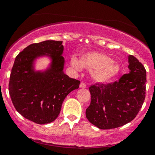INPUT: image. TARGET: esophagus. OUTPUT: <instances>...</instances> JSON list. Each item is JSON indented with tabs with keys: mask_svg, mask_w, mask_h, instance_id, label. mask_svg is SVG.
Returning a JSON list of instances; mask_svg holds the SVG:
<instances>
[{
	"mask_svg": "<svg viewBox=\"0 0 155 155\" xmlns=\"http://www.w3.org/2000/svg\"><path fill=\"white\" fill-rule=\"evenodd\" d=\"M79 86L81 88H85L86 87V84H85L84 82H81V84H80Z\"/></svg>",
	"mask_w": 155,
	"mask_h": 155,
	"instance_id": "1",
	"label": "esophagus"
}]
</instances>
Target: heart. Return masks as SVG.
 I'll return each mask as SVG.
<instances>
[{"label": "heart", "instance_id": "b5f03b06", "mask_svg": "<svg viewBox=\"0 0 155 155\" xmlns=\"http://www.w3.org/2000/svg\"><path fill=\"white\" fill-rule=\"evenodd\" d=\"M71 65L80 70L81 66L92 71V77L98 83H106L114 78L120 72V66L108 55L97 51L87 53L80 60L73 58Z\"/></svg>", "mask_w": 155, "mask_h": 155}]
</instances>
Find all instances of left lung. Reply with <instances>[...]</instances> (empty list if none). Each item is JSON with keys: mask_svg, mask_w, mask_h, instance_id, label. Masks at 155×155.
Listing matches in <instances>:
<instances>
[{"mask_svg": "<svg viewBox=\"0 0 155 155\" xmlns=\"http://www.w3.org/2000/svg\"><path fill=\"white\" fill-rule=\"evenodd\" d=\"M128 62L129 73L123 74L119 81L95 83L89 87L91 101L86 117L98 128H116L131 122L144 102L146 69L133 55H129Z\"/></svg>", "mask_w": 155, "mask_h": 155, "instance_id": "obj_1", "label": "left lung"}]
</instances>
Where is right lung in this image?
<instances>
[{
    "label": "right lung",
    "mask_w": 155,
    "mask_h": 155,
    "mask_svg": "<svg viewBox=\"0 0 155 155\" xmlns=\"http://www.w3.org/2000/svg\"><path fill=\"white\" fill-rule=\"evenodd\" d=\"M63 51L62 41H44L25 48L15 58L8 83L11 99L16 110L35 123L56 120L65 97L79 87L80 81L63 73ZM42 55L51 57V68L35 72L33 61Z\"/></svg>",
    "instance_id": "add662e5"
}]
</instances>
